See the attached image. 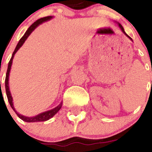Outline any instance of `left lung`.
Masks as SVG:
<instances>
[{"instance_id":"1","label":"left lung","mask_w":152,"mask_h":152,"mask_svg":"<svg viewBox=\"0 0 152 152\" xmlns=\"http://www.w3.org/2000/svg\"><path fill=\"white\" fill-rule=\"evenodd\" d=\"M119 27H120V28H121V31H123V33H124V34H125V35H126V36H127V37H129V39H131V40H132V39H131V38H130V37L129 36V35H128L127 34H126V33H125V31H124V28H123V27H122V26H121V25L120 24V23H119Z\"/></svg>"}]
</instances>
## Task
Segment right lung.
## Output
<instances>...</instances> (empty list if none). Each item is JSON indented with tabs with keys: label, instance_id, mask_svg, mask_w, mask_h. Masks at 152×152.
I'll return each mask as SVG.
<instances>
[{
	"label": "right lung",
	"instance_id": "1",
	"mask_svg": "<svg viewBox=\"0 0 152 152\" xmlns=\"http://www.w3.org/2000/svg\"><path fill=\"white\" fill-rule=\"evenodd\" d=\"M52 16H46V17H43V18H41V19H39L37 21L33 23L32 25H31V27L27 29V31L25 32L24 35L20 39V40L18 42L17 46L15 47V50L12 53V56L11 57L10 61L8 62V69H7V73H6V77H5V91H6V95H7V98H8V100L9 102V104H10L11 107L13 109V110L15 111L17 116L20 119H22L23 121H27V122H37V121H47L49 120L50 118H51L52 117L56 114V113L59 111V110L61 108V106H62V102L60 104L59 106H57L56 108L53 109L51 110H49V111H46V112H44V113H42L39 115L35 116V117H33V118H27V117H25V116H23V115H20L19 113L15 110V108H14V106H13V103H12V95H11V93H10V91H9V87H8V76H9V72H10V69H11V66H12V59L13 57H14V55L19 49L22 46V45L24 43L25 40L27 39V37L29 36L30 34L33 31H34L35 28H36L39 24H41L42 23L45 22L46 20H50Z\"/></svg>",
	"mask_w": 152,
	"mask_h": 152
}]
</instances>
